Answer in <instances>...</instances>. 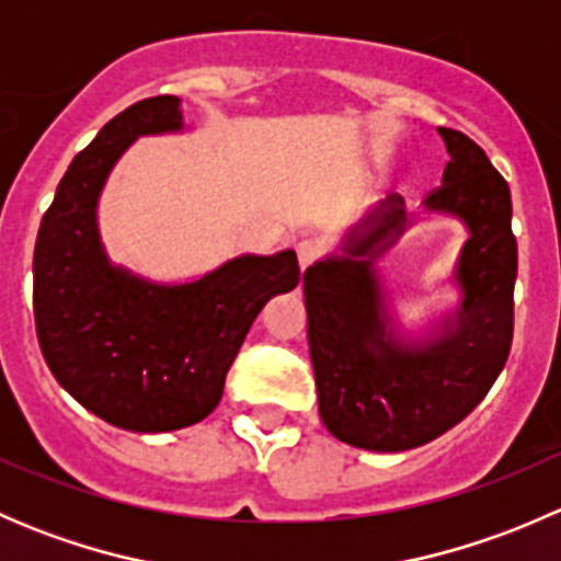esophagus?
Returning <instances> with one entry per match:
<instances>
[{"label": "esophagus", "instance_id": "1", "mask_svg": "<svg viewBox=\"0 0 561 561\" xmlns=\"http://www.w3.org/2000/svg\"><path fill=\"white\" fill-rule=\"evenodd\" d=\"M296 254H298V265H301V271H304V268H309L317 257H320L322 244L314 239H304L296 244Z\"/></svg>", "mask_w": 561, "mask_h": 561}]
</instances>
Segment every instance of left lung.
Returning a JSON list of instances; mask_svg holds the SVG:
<instances>
[{"instance_id": "8db88e82", "label": "left lung", "mask_w": 561, "mask_h": 561, "mask_svg": "<svg viewBox=\"0 0 561 561\" xmlns=\"http://www.w3.org/2000/svg\"><path fill=\"white\" fill-rule=\"evenodd\" d=\"M437 133L450 162L423 206L469 230L454 274L463 293L456 317H443L421 342L393 333L375 260L410 225L399 195L344 236L342 254L304 271L320 417L353 448L399 454L432 443L483 401L511 355L518 271L511 186L474 140L448 127Z\"/></svg>"}]
</instances>
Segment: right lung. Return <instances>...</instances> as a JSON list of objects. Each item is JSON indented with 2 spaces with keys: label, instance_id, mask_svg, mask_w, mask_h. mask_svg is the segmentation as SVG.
I'll return each mask as SVG.
<instances>
[{
  "label": "right lung",
  "instance_id": "add662e5",
  "mask_svg": "<svg viewBox=\"0 0 561 561\" xmlns=\"http://www.w3.org/2000/svg\"><path fill=\"white\" fill-rule=\"evenodd\" d=\"M181 127L173 94L113 116L70 162L35 244L32 301L45 364L78 404L140 434L211 415L254 317L301 279L293 249L241 254L186 285H157L111 265L98 230L107 173L135 138Z\"/></svg>",
  "mask_w": 561,
  "mask_h": 561
}]
</instances>
